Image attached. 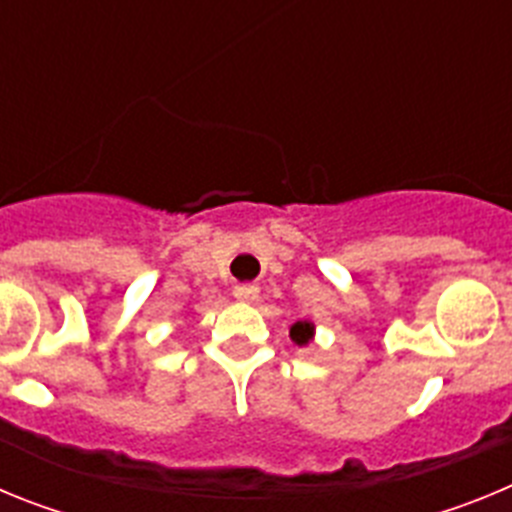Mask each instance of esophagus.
<instances>
[{
    "label": "esophagus",
    "mask_w": 512,
    "mask_h": 512,
    "mask_svg": "<svg viewBox=\"0 0 512 512\" xmlns=\"http://www.w3.org/2000/svg\"><path fill=\"white\" fill-rule=\"evenodd\" d=\"M235 300L241 302H253L256 297H259V284H238V287L233 289Z\"/></svg>",
    "instance_id": "34e87169"
}]
</instances>
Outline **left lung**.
Listing matches in <instances>:
<instances>
[{
	"label": "left lung",
	"instance_id": "8db88e82",
	"mask_svg": "<svg viewBox=\"0 0 512 512\" xmlns=\"http://www.w3.org/2000/svg\"><path fill=\"white\" fill-rule=\"evenodd\" d=\"M289 336H292V341H297L302 346V343L310 341L312 325L310 323H295L292 325V330H289Z\"/></svg>",
	"mask_w": 512,
	"mask_h": 512
}]
</instances>
